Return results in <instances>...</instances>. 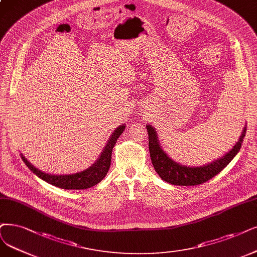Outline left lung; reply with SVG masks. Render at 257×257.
Returning <instances> with one entry per match:
<instances>
[{
	"instance_id": "obj_1",
	"label": "left lung",
	"mask_w": 257,
	"mask_h": 257,
	"mask_svg": "<svg viewBox=\"0 0 257 257\" xmlns=\"http://www.w3.org/2000/svg\"><path fill=\"white\" fill-rule=\"evenodd\" d=\"M148 134H149V150L152 159V163L154 169L157 172L158 175L162 178V180L167 181L174 186H198L203 182H206L217 175L221 172L231 160L236 156L241 148V142L245 135L247 128H243L242 134L234 146V148L221 158L215 160L214 162L207 164L203 167L189 168L180 166V164L173 161L166 153L162 151L157 139L156 132L151 125H147Z\"/></svg>"
}]
</instances>
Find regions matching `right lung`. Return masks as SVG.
Here are the masks:
<instances>
[{
    "label": "right lung",
    "instance_id": "add662e5",
    "mask_svg": "<svg viewBox=\"0 0 257 257\" xmlns=\"http://www.w3.org/2000/svg\"><path fill=\"white\" fill-rule=\"evenodd\" d=\"M124 128V125H121L114 132V134L111 135L106 147L104 148L103 152H102L100 158L97 160V162L93 167H90L81 173L73 174V175H49V174H45L43 172H41L40 170H37L25 159V157H23V155L22 159L26 166L29 168V170L35 173L38 177L50 184H53L55 187L65 190H85L94 187L95 184L99 183L105 177L110 167L112 148L115 147L117 139L122 134Z\"/></svg>",
    "mask_w": 257,
    "mask_h": 257
}]
</instances>
